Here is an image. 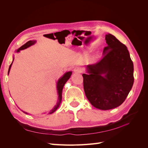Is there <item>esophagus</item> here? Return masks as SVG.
<instances>
[{
  "label": "esophagus",
  "instance_id": "34e87169",
  "mask_svg": "<svg viewBox=\"0 0 148 148\" xmlns=\"http://www.w3.org/2000/svg\"><path fill=\"white\" fill-rule=\"evenodd\" d=\"M74 71L75 73H81L82 72V69L79 67H76V68L74 69Z\"/></svg>",
  "mask_w": 148,
  "mask_h": 148
}]
</instances>
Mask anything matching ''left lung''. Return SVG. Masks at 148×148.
I'll list each match as a JSON object with an SVG mask.
<instances>
[{"label":"left lung","mask_w":148,"mask_h":148,"mask_svg":"<svg viewBox=\"0 0 148 148\" xmlns=\"http://www.w3.org/2000/svg\"><path fill=\"white\" fill-rule=\"evenodd\" d=\"M106 41L101 60L87 65V74L82 75L87 99L101 110L122 104L134 82L133 64L127 46L111 34L106 35Z\"/></svg>","instance_id":"left-lung-1"}]
</instances>
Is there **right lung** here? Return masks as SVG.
Returning a JSON list of instances; mask_svg holds the SVG:
<instances>
[{"mask_svg": "<svg viewBox=\"0 0 148 148\" xmlns=\"http://www.w3.org/2000/svg\"><path fill=\"white\" fill-rule=\"evenodd\" d=\"M36 41H28L26 44H25L24 45H23L21 47H20L18 49V50L16 51V52H19L20 51L23 50V49H25L26 48L30 47L31 46H32V45H33V44H34L36 43ZM13 60H14V59H13ZM13 62H12V64H10V65L9 66V69H8V75L9 74L10 70V69H11V66L12 65ZM71 73H72V72H71V71H69V72H66L63 76H62V77L59 80H58L57 83V93H58V95H59V97H58V102L57 103V104L55 106V107H53V108L50 112H49V114H52L53 112H54L59 107V106L60 105L61 101H62V89H63V88L64 86L65 83L67 82V80H68L70 78L71 75ZM23 112L26 114H28V113L27 112Z\"/></svg>", "mask_w": 148, "mask_h": 148, "instance_id": "add662e5", "label": "right lung"}]
</instances>
